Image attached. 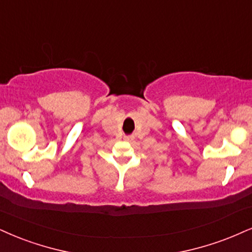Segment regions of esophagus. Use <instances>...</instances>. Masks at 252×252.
<instances>
[{
  "label": "esophagus",
  "mask_w": 252,
  "mask_h": 252,
  "mask_svg": "<svg viewBox=\"0 0 252 252\" xmlns=\"http://www.w3.org/2000/svg\"><path fill=\"white\" fill-rule=\"evenodd\" d=\"M126 139H127V140H129V139H131V138H129V136H127V138H126Z\"/></svg>",
  "instance_id": "34e87169"
}]
</instances>
